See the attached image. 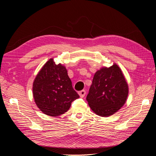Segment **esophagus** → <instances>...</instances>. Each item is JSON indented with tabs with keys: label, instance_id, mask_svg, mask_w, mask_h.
Segmentation results:
<instances>
[{
	"label": "esophagus",
	"instance_id": "1",
	"mask_svg": "<svg viewBox=\"0 0 156 156\" xmlns=\"http://www.w3.org/2000/svg\"><path fill=\"white\" fill-rule=\"evenodd\" d=\"M86 94V92L85 90H81V91H80L78 92V95H80V97H84L85 95Z\"/></svg>",
	"mask_w": 156,
	"mask_h": 156
}]
</instances>
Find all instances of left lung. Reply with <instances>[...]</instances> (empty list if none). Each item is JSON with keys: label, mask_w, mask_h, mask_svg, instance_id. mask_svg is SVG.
I'll list each match as a JSON object with an SVG mask.
<instances>
[{"label": "left lung", "mask_w": 156, "mask_h": 156, "mask_svg": "<svg viewBox=\"0 0 156 156\" xmlns=\"http://www.w3.org/2000/svg\"><path fill=\"white\" fill-rule=\"evenodd\" d=\"M128 85L118 65L102 67L94 75L87 96L90 108L97 115L109 117L125 104Z\"/></svg>", "instance_id": "obj_1"}]
</instances>
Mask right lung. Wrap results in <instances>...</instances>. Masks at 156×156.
<instances>
[{
	"label": "right lung",
	"instance_id": "obj_1",
	"mask_svg": "<svg viewBox=\"0 0 156 156\" xmlns=\"http://www.w3.org/2000/svg\"><path fill=\"white\" fill-rule=\"evenodd\" d=\"M35 102L43 113L59 116L66 112L80 96L73 89L66 68L51 58L41 68L33 83Z\"/></svg>",
	"mask_w": 156,
	"mask_h": 156
}]
</instances>
